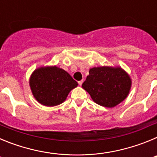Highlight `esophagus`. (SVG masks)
Segmentation results:
<instances>
[{"instance_id": "esophagus-1", "label": "esophagus", "mask_w": 157, "mask_h": 157, "mask_svg": "<svg viewBox=\"0 0 157 157\" xmlns=\"http://www.w3.org/2000/svg\"><path fill=\"white\" fill-rule=\"evenodd\" d=\"M78 85L79 86H82V84L83 83V80H81V81H78Z\"/></svg>"}]
</instances>
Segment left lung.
Returning <instances> with one entry per match:
<instances>
[{"instance_id":"obj_1","label":"left lung","mask_w":157,"mask_h":157,"mask_svg":"<svg viewBox=\"0 0 157 157\" xmlns=\"http://www.w3.org/2000/svg\"><path fill=\"white\" fill-rule=\"evenodd\" d=\"M89 73L82 86L98 105L113 108L128 95L131 79L121 67H93Z\"/></svg>"}]
</instances>
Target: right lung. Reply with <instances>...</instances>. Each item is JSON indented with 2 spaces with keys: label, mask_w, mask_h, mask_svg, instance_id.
I'll use <instances>...</instances> for the list:
<instances>
[{
  "label": "right lung",
  "mask_w": 157,
  "mask_h": 157,
  "mask_svg": "<svg viewBox=\"0 0 157 157\" xmlns=\"http://www.w3.org/2000/svg\"><path fill=\"white\" fill-rule=\"evenodd\" d=\"M77 86V82L67 72L56 66L36 69L30 78L32 94L40 104L45 106L63 103L69 92Z\"/></svg>",
  "instance_id": "1"
}]
</instances>
